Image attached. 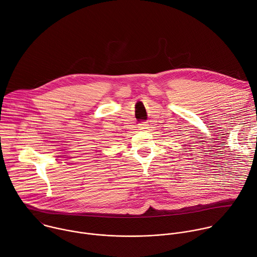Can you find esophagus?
Instances as JSON below:
<instances>
[{"mask_svg":"<svg viewBox=\"0 0 257 257\" xmlns=\"http://www.w3.org/2000/svg\"><path fill=\"white\" fill-rule=\"evenodd\" d=\"M148 127H149V125L147 122H143L140 124V130H148Z\"/></svg>","mask_w":257,"mask_h":257,"instance_id":"obj_1","label":"esophagus"}]
</instances>
